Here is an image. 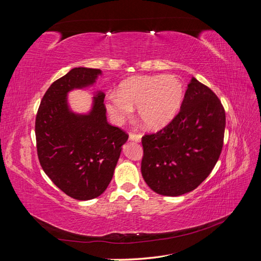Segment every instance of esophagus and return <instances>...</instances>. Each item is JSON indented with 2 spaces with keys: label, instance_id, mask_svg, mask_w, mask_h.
Segmentation results:
<instances>
[{
  "label": "esophagus",
  "instance_id": "obj_1",
  "mask_svg": "<svg viewBox=\"0 0 261 261\" xmlns=\"http://www.w3.org/2000/svg\"><path fill=\"white\" fill-rule=\"evenodd\" d=\"M128 138H129L130 141H136V143H140L141 135H139V134H133V133H130Z\"/></svg>",
  "mask_w": 261,
  "mask_h": 261
}]
</instances>
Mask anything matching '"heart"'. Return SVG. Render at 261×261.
<instances>
[{"label":"heart","mask_w":261,"mask_h":261,"mask_svg":"<svg viewBox=\"0 0 261 261\" xmlns=\"http://www.w3.org/2000/svg\"><path fill=\"white\" fill-rule=\"evenodd\" d=\"M184 98V87L173 75L129 78L118 91L107 94L106 108L115 124L124 123L137 107L141 121L150 129L167 126L178 113Z\"/></svg>","instance_id":"obj_1"}]
</instances>
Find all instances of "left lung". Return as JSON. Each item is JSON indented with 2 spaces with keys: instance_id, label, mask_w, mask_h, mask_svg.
<instances>
[{
  "instance_id": "obj_1",
  "label": "left lung",
  "mask_w": 261,
  "mask_h": 261,
  "mask_svg": "<svg viewBox=\"0 0 261 261\" xmlns=\"http://www.w3.org/2000/svg\"><path fill=\"white\" fill-rule=\"evenodd\" d=\"M225 112L207 86L192 77L180 111L163 129L141 139V174L153 192L180 196L207 178L223 146Z\"/></svg>"
}]
</instances>
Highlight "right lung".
<instances>
[{"label": "right lung", "instance_id": "1", "mask_svg": "<svg viewBox=\"0 0 261 261\" xmlns=\"http://www.w3.org/2000/svg\"><path fill=\"white\" fill-rule=\"evenodd\" d=\"M102 72L75 67L46 90L36 117L38 158L46 175L77 200L103 193L113 177L128 136L107 121L106 94L94 91L89 112H74L68 93L96 84Z\"/></svg>", "mask_w": 261, "mask_h": 261}]
</instances>
